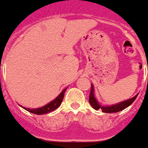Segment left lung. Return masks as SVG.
Instances as JSON below:
<instances>
[{
  "mask_svg": "<svg viewBox=\"0 0 148 148\" xmlns=\"http://www.w3.org/2000/svg\"><path fill=\"white\" fill-rule=\"evenodd\" d=\"M148 81V79H147ZM95 90H94V86L93 85L91 84V89H90V97H89V102H90V104L91 105V106L95 109L96 110L101 109L103 112L104 113H115V112H119V111H121V110H124L125 108H127L130 105H132L133 102L135 101V99L137 98L138 96V94L133 97L132 99H128V100H126V101H123V102H121V103H119L117 104H114V105H112V106H101L98 101L96 100L95 97Z\"/></svg>",
  "mask_w": 148,
  "mask_h": 148,
  "instance_id": "8db88e82",
  "label": "left lung"
}]
</instances>
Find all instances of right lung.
<instances>
[{"label": "right lung", "instance_id": "add662e5", "mask_svg": "<svg viewBox=\"0 0 148 148\" xmlns=\"http://www.w3.org/2000/svg\"><path fill=\"white\" fill-rule=\"evenodd\" d=\"M66 88L64 89L62 91V93L57 97L56 99H53L52 102H50V103L46 104L45 106H42V107H40V108H38V109H29V108H25V107H23V106L22 107L25 110H28L29 112L35 114H47L49 112H51L53 110H56L57 108L61 105V103L63 100L64 94L66 92Z\"/></svg>", "mask_w": 148, "mask_h": 148}]
</instances>
